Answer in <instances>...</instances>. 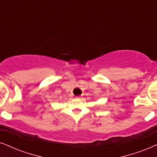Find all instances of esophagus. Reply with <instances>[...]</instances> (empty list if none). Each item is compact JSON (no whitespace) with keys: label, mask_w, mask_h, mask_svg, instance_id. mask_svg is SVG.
<instances>
[{"label":"esophagus","mask_w":157,"mask_h":157,"mask_svg":"<svg viewBox=\"0 0 157 157\" xmlns=\"http://www.w3.org/2000/svg\"><path fill=\"white\" fill-rule=\"evenodd\" d=\"M76 98H78V99H80V98H82V96H76Z\"/></svg>","instance_id":"obj_1"}]
</instances>
